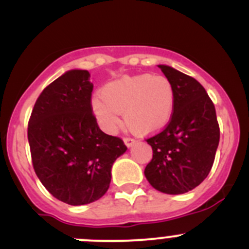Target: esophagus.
<instances>
[{"label": "esophagus", "instance_id": "obj_1", "mask_svg": "<svg viewBox=\"0 0 249 249\" xmlns=\"http://www.w3.org/2000/svg\"><path fill=\"white\" fill-rule=\"evenodd\" d=\"M135 142H136V141L134 140V139H131V138H125L124 139V143H125V146H126L127 148L131 147V146L134 145Z\"/></svg>", "mask_w": 249, "mask_h": 249}]
</instances>
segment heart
<instances>
[{
	"label": "heart",
	"mask_w": 249,
	"mask_h": 249,
	"mask_svg": "<svg viewBox=\"0 0 249 249\" xmlns=\"http://www.w3.org/2000/svg\"><path fill=\"white\" fill-rule=\"evenodd\" d=\"M101 96L93 97L90 108L107 134H115L119 129V113L138 135L157 134L168 126L176 107L173 83L162 75L124 76L103 86Z\"/></svg>",
	"instance_id": "obj_1"
}]
</instances>
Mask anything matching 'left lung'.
I'll use <instances>...</instances> for the list:
<instances>
[{"label":"left lung","instance_id":"8db88e82","mask_svg":"<svg viewBox=\"0 0 249 249\" xmlns=\"http://www.w3.org/2000/svg\"><path fill=\"white\" fill-rule=\"evenodd\" d=\"M159 67L173 83L176 107L168 126L147 140L153 155L145 177L159 192L184 194L208 177L220 127L213 103L198 81L167 65Z\"/></svg>","mask_w":249,"mask_h":249}]
</instances>
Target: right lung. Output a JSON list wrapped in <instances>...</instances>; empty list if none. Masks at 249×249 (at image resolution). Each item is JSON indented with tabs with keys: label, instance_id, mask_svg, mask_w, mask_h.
<instances>
[{
	"label": "right lung",
	"instance_id": "obj_1",
	"mask_svg": "<svg viewBox=\"0 0 249 249\" xmlns=\"http://www.w3.org/2000/svg\"><path fill=\"white\" fill-rule=\"evenodd\" d=\"M87 70H70L36 99L28 141L34 171L49 193L69 205H86L106 194L111 167L126 151L119 138L99 129L92 114Z\"/></svg>",
	"mask_w": 249,
	"mask_h": 249
}]
</instances>
